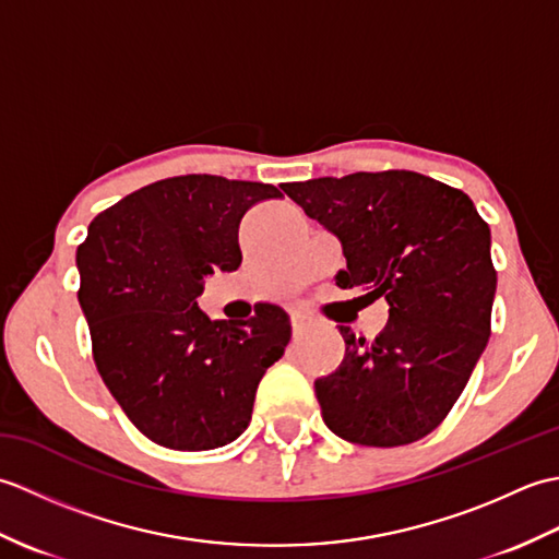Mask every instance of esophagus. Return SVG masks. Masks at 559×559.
<instances>
[{"mask_svg":"<svg viewBox=\"0 0 559 559\" xmlns=\"http://www.w3.org/2000/svg\"><path fill=\"white\" fill-rule=\"evenodd\" d=\"M290 322H293V331H295V334H302V331L305 329H310V317H307V314H302V312H293L290 314Z\"/></svg>","mask_w":559,"mask_h":559,"instance_id":"1","label":"esophagus"}]
</instances>
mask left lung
Segmentation results:
<instances>
[{
	"label": "left lung",
	"mask_w": 559,
	"mask_h": 559,
	"mask_svg": "<svg viewBox=\"0 0 559 559\" xmlns=\"http://www.w3.org/2000/svg\"><path fill=\"white\" fill-rule=\"evenodd\" d=\"M338 237V288L384 298L370 346L338 326L346 358L314 382L326 427L362 447L418 442L447 418L490 338L497 273L490 228L468 194L411 170L353 173L283 185Z\"/></svg>",
	"instance_id": "8db88e82"
}]
</instances>
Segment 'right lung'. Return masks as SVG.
<instances>
[{
  "label": "right lung",
  "mask_w": 559,
  "mask_h": 559,
  "mask_svg": "<svg viewBox=\"0 0 559 559\" xmlns=\"http://www.w3.org/2000/svg\"><path fill=\"white\" fill-rule=\"evenodd\" d=\"M278 197L264 182L180 175L141 187L88 225L76 266L93 360L151 442L206 451L252 420L261 377L290 341V317L259 302L240 322L209 319L197 298L213 271L242 264L245 213Z\"/></svg>",
  "instance_id": "add662e5"
}]
</instances>
